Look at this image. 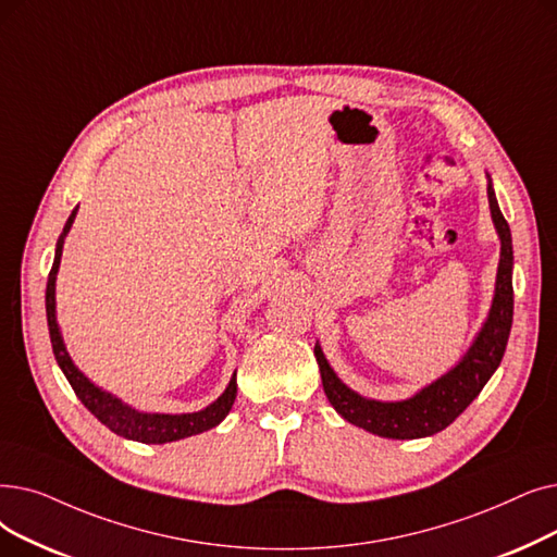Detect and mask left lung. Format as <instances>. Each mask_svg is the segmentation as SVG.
<instances>
[{
	"instance_id": "left-lung-1",
	"label": "left lung",
	"mask_w": 557,
	"mask_h": 557,
	"mask_svg": "<svg viewBox=\"0 0 557 557\" xmlns=\"http://www.w3.org/2000/svg\"><path fill=\"white\" fill-rule=\"evenodd\" d=\"M487 198L492 219L500 236V263L496 275V294L490 309V319L485 327L480 330L475 344L469 348L465 359L448 371L437 382L425 386L414 398L400 403H380L361 398L350 392L348 386L336 377L330 369L327 359L321 348L313 346L317 355L323 389L332 407L342 414L348 423L364 428L377 437L386 440H419L430 437L434 432L448 428L465 409L473 403V398L482 392V386L498 369L507 338H510L512 313H515V288H512V234L510 225L503 219L498 209L492 180L487 182Z\"/></svg>"
}]
</instances>
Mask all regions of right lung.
<instances>
[{
  "mask_svg": "<svg viewBox=\"0 0 557 557\" xmlns=\"http://www.w3.org/2000/svg\"><path fill=\"white\" fill-rule=\"evenodd\" d=\"M77 209L70 213V219L63 227V234L59 236L57 244V255H54V263L50 277H47V292H45V309H47V327H50V338H52V350L54 357L59 361V367L63 371V375L67 377L70 386L75 389L77 398L84 403V407L88 412L98 419L100 423H104L111 432L120 434L125 440H134L140 444H168V442H177L184 437H193V434H200L209 428L219 425L234 405L236 398V373L232 375L225 394L211 403L209 407H205L202 412H193V414H145V412H136L129 405H125L123 400H117L115 396L102 392L100 386H95L92 382H88V377H84L77 367L72 364L63 338L57 325V313H54V282H57V273H59V263H61V252H63V238L72 227V221H75Z\"/></svg>",
  "mask_w": 557,
  "mask_h": 557,
  "instance_id": "1",
  "label": "right lung"
}]
</instances>
